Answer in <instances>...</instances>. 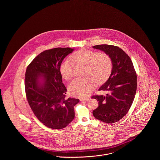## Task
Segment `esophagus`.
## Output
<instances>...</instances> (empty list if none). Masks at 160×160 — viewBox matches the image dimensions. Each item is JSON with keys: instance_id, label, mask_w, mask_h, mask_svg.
<instances>
[{"instance_id": "1", "label": "esophagus", "mask_w": 160, "mask_h": 160, "mask_svg": "<svg viewBox=\"0 0 160 160\" xmlns=\"http://www.w3.org/2000/svg\"><path fill=\"white\" fill-rule=\"evenodd\" d=\"M89 99V98H83V99H80V101H88Z\"/></svg>"}]
</instances>
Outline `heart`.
<instances>
[{
	"mask_svg": "<svg viewBox=\"0 0 160 160\" xmlns=\"http://www.w3.org/2000/svg\"><path fill=\"white\" fill-rule=\"evenodd\" d=\"M71 59L77 65H85L83 78L72 80L68 86L69 93L77 97H86L93 89L95 82L103 83L110 76L112 69V62L110 56L105 53L81 49L71 55ZM74 65L67 59L60 65V72L65 80H69L74 75Z\"/></svg>",
	"mask_w": 160,
	"mask_h": 160,
	"instance_id": "b5f03b06",
	"label": "heart"
}]
</instances>
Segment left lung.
Here are the masks:
<instances>
[{"label": "left lung", "mask_w": 160, "mask_h": 160, "mask_svg": "<svg viewBox=\"0 0 160 160\" xmlns=\"http://www.w3.org/2000/svg\"><path fill=\"white\" fill-rule=\"evenodd\" d=\"M92 47L107 54L113 66L108 79L99 89L110 93L92 97L99 104L92 113L99 121L113 123L122 119L132 104L137 90L136 72L129 56L119 47L101 44Z\"/></svg>", "instance_id": "obj_1"}]
</instances>
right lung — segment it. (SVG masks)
<instances>
[{"label":"right lung","mask_w":160,"mask_h":160,"mask_svg":"<svg viewBox=\"0 0 160 160\" xmlns=\"http://www.w3.org/2000/svg\"><path fill=\"white\" fill-rule=\"evenodd\" d=\"M74 48L47 50L31 62L25 74V92L28 103L38 120L48 128L62 129L75 117L74 106L79 99L65 98L60 65Z\"/></svg>","instance_id":"right-lung-1"}]
</instances>
